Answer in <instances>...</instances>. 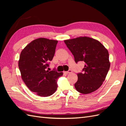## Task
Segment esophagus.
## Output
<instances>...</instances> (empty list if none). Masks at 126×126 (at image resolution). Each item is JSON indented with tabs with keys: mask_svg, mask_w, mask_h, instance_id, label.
Returning <instances> with one entry per match:
<instances>
[{
	"mask_svg": "<svg viewBox=\"0 0 126 126\" xmlns=\"http://www.w3.org/2000/svg\"><path fill=\"white\" fill-rule=\"evenodd\" d=\"M72 70H70V69H69V70L68 71H64V73H65L66 74H70V73H71V72H72Z\"/></svg>",
	"mask_w": 126,
	"mask_h": 126,
	"instance_id": "34e87169",
	"label": "esophagus"
}]
</instances>
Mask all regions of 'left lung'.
I'll list each match as a JSON object with an SVG mask.
<instances>
[{"mask_svg": "<svg viewBox=\"0 0 126 126\" xmlns=\"http://www.w3.org/2000/svg\"><path fill=\"white\" fill-rule=\"evenodd\" d=\"M74 55L76 63H85L82 72L77 74L78 80L75 87L83 94L97 90L105 81L110 63L109 53L99 41L90 37H80L64 40Z\"/></svg>", "mask_w": 126, "mask_h": 126, "instance_id": "1", "label": "left lung"}]
</instances>
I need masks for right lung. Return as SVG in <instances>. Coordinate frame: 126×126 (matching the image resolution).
<instances>
[{
	"instance_id": "obj_1",
	"label": "right lung",
	"mask_w": 126,
	"mask_h": 126,
	"mask_svg": "<svg viewBox=\"0 0 126 126\" xmlns=\"http://www.w3.org/2000/svg\"><path fill=\"white\" fill-rule=\"evenodd\" d=\"M58 41L40 38L32 41L21 52L18 62L21 78L32 92L48 97L57 90V80L63 76L54 69L49 71ZM48 70H47V68Z\"/></svg>"
}]
</instances>
